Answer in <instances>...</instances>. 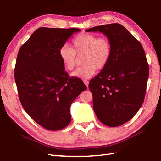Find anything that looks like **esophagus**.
<instances>
[{
	"label": "esophagus",
	"mask_w": 161,
	"mask_h": 161,
	"mask_svg": "<svg viewBox=\"0 0 161 161\" xmlns=\"http://www.w3.org/2000/svg\"><path fill=\"white\" fill-rule=\"evenodd\" d=\"M84 83L85 84V85H86V87L88 88V84H89V82H88V81H87V80H84Z\"/></svg>",
	"instance_id": "1"
}]
</instances>
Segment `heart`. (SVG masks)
I'll return each instance as SVG.
<instances>
[{
	"label": "heart",
	"instance_id": "b5f03b06",
	"mask_svg": "<svg viewBox=\"0 0 161 161\" xmlns=\"http://www.w3.org/2000/svg\"><path fill=\"white\" fill-rule=\"evenodd\" d=\"M112 53L110 41L107 37H97L95 35L81 32L75 37L72 48L64 46L59 51V56L67 70H73L77 61V55H82V66L71 73V76L80 79L90 78L97 68L102 69L108 64Z\"/></svg>",
	"mask_w": 161,
	"mask_h": 161
}]
</instances>
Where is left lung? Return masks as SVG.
Wrapping results in <instances>:
<instances>
[{
	"instance_id": "8db88e82",
	"label": "left lung",
	"mask_w": 161,
	"mask_h": 161,
	"mask_svg": "<svg viewBox=\"0 0 161 161\" xmlns=\"http://www.w3.org/2000/svg\"><path fill=\"white\" fill-rule=\"evenodd\" d=\"M86 32H100L110 41V59L90 81L94 111L104 125L115 127L130 120L144 102L149 65L138 41L119 23L96 26Z\"/></svg>"
}]
</instances>
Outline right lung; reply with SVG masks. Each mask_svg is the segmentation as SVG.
<instances>
[{
    "instance_id": "right-lung-1",
    "label": "right lung",
    "mask_w": 161,
    "mask_h": 161,
    "mask_svg": "<svg viewBox=\"0 0 161 161\" xmlns=\"http://www.w3.org/2000/svg\"><path fill=\"white\" fill-rule=\"evenodd\" d=\"M78 28H39L19 51L14 78L24 110L46 129L57 131L70 124V107L86 86L68 76L59 51Z\"/></svg>"
}]
</instances>
